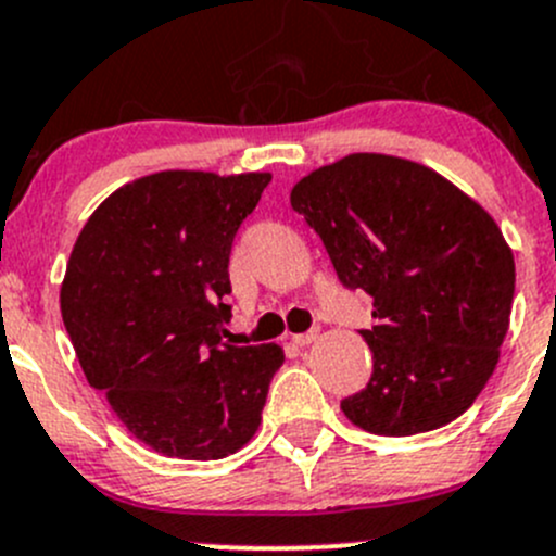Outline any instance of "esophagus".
<instances>
[{
  "label": "esophagus",
  "mask_w": 556,
  "mask_h": 556,
  "mask_svg": "<svg viewBox=\"0 0 556 556\" xmlns=\"http://www.w3.org/2000/svg\"><path fill=\"white\" fill-rule=\"evenodd\" d=\"M312 342H317V331L295 333V337H293V344H295V348H309Z\"/></svg>",
  "instance_id": "1"
}]
</instances>
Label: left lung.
<instances>
[{
	"instance_id": "8db88e82",
	"label": "left lung",
	"mask_w": 556,
	"mask_h": 556,
	"mask_svg": "<svg viewBox=\"0 0 556 556\" xmlns=\"http://www.w3.org/2000/svg\"><path fill=\"white\" fill-rule=\"evenodd\" d=\"M290 206L339 279L371 295V380L342 399L358 429L432 432L478 399L500 361L516 263L492 214L413 160L358 152L312 170Z\"/></svg>"
}]
</instances>
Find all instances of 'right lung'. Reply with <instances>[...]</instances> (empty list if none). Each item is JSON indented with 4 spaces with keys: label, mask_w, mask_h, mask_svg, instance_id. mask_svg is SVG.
<instances>
[{
    "label": "right lung",
    "mask_w": 556,
    "mask_h": 556,
    "mask_svg": "<svg viewBox=\"0 0 556 556\" xmlns=\"http://www.w3.org/2000/svg\"><path fill=\"white\" fill-rule=\"evenodd\" d=\"M271 181L160 170L86 219L59 304L91 388L132 438L176 459H225L255 438L279 344L225 342L233 236Z\"/></svg>",
    "instance_id": "add662e5"
}]
</instances>
